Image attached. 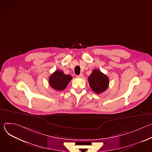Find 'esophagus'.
<instances>
[{"label":"esophagus","instance_id":"esophagus-1","mask_svg":"<svg viewBox=\"0 0 152 152\" xmlns=\"http://www.w3.org/2000/svg\"><path fill=\"white\" fill-rule=\"evenodd\" d=\"M83 77V75L82 73H80L79 75L77 76V77H79V78H82Z\"/></svg>","mask_w":152,"mask_h":152}]
</instances>
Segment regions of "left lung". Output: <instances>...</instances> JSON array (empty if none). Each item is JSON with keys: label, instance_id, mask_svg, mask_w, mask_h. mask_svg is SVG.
Returning <instances> with one entry per match:
<instances>
[{"label": "left lung", "instance_id": "left-lung-1", "mask_svg": "<svg viewBox=\"0 0 152 152\" xmlns=\"http://www.w3.org/2000/svg\"><path fill=\"white\" fill-rule=\"evenodd\" d=\"M88 82L92 90L96 94L104 92L109 86V78L97 69L93 70L88 77Z\"/></svg>", "mask_w": 152, "mask_h": 152}]
</instances>
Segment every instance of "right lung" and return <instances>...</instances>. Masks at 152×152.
I'll use <instances>...</instances> for the list:
<instances>
[{
    "label": "right lung",
    "instance_id": "obj_1",
    "mask_svg": "<svg viewBox=\"0 0 152 152\" xmlns=\"http://www.w3.org/2000/svg\"><path fill=\"white\" fill-rule=\"evenodd\" d=\"M72 79V77L69 75H65L61 70H56L52 74L49 79V85L52 88L57 91H62Z\"/></svg>",
    "mask_w": 152,
    "mask_h": 152
}]
</instances>
